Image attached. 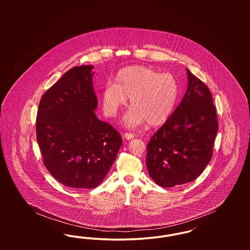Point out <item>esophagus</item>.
Listing matches in <instances>:
<instances>
[{"mask_svg":"<svg viewBox=\"0 0 250 250\" xmlns=\"http://www.w3.org/2000/svg\"><path fill=\"white\" fill-rule=\"evenodd\" d=\"M135 136H134V134H132V133H125L124 134V138L125 139H126V140H131V139H133Z\"/></svg>","mask_w":250,"mask_h":250,"instance_id":"esophagus-1","label":"esophagus"}]
</instances>
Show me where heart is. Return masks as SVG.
<instances>
[{
  "label": "heart",
  "instance_id": "b5f03b06",
  "mask_svg": "<svg viewBox=\"0 0 250 250\" xmlns=\"http://www.w3.org/2000/svg\"><path fill=\"white\" fill-rule=\"evenodd\" d=\"M179 95V85L171 74H160L155 69L133 65L121 69L115 84L107 83L101 93L105 115L113 118L130 98V107L124 123L128 127L145 122L156 126L165 123L172 113Z\"/></svg>",
  "mask_w": 250,
  "mask_h": 250
}]
</instances>
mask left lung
Masks as SVG:
<instances>
[{"mask_svg": "<svg viewBox=\"0 0 250 250\" xmlns=\"http://www.w3.org/2000/svg\"><path fill=\"white\" fill-rule=\"evenodd\" d=\"M188 78L181 103L147 144L149 175L163 188L196 180L213 156L218 122L212 94L188 69Z\"/></svg>", "mask_w": 250, "mask_h": 250, "instance_id": "left-lung-1", "label": "left lung"}]
</instances>
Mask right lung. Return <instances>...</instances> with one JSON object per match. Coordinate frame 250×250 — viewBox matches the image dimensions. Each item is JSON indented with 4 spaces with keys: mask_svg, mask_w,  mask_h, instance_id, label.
<instances>
[{
    "mask_svg": "<svg viewBox=\"0 0 250 250\" xmlns=\"http://www.w3.org/2000/svg\"><path fill=\"white\" fill-rule=\"evenodd\" d=\"M93 65L65 72L42 95L36 115V140L49 173L65 187H98L123 143L119 132L97 119Z\"/></svg>",
    "mask_w": 250,
    "mask_h": 250,
    "instance_id": "1",
    "label": "right lung"
}]
</instances>
